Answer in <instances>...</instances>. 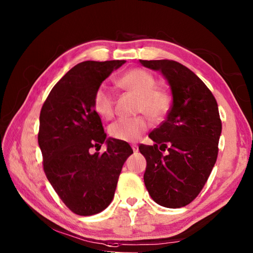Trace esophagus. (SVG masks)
Returning a JSON list of instances; mask_svg holds the SVG:
<instances>
[{
    "mask_svg": "<svg viewBox=\"0 0 253 253\" xmlns=\"http://www.w3.org/2000/svg\"><path fill=\"white\" fill-rule=\"evenodd\" d=\"M131 148H132V151H134V153L138 152V146H137V145H132Z\"/></svg>",
    "mask_w": 253,
    "mask_h": 253,
    "instance_id": "obj_1",
    "label": "esophagus"
}]
</instances>
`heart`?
Segmentation results:
<instances>
[{"instance_id": "obj_1", "label": "heart", "mask_w": 253, "mask_h": 253, "mask_svg": "<svg viewBox=\"0 0 253 253\" xmlns=\"http://www.w3.org/2000/svg\"><path fill=\"white\" fill-rule=\"evenodd\" d=\"M117 84L125 90L139 96L138 113L147 115L151 121L161 122L169 114L172 100L168 92L156 87V79L151 72L135 68L124 74ZM93 109L104 119L114 116L115 98L105 85H100L95 92ZM147 128V118L137 116L118 119L109 126L108 132L111 138L121 142H135Z\"/></svg>"}]
</instances>
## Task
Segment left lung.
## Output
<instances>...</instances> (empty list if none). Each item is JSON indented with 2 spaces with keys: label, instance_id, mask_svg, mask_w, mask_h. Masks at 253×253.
I'll list each match as a JSON object with an SVG mask.
<instances>
[{
  "label": "left lung",
  "instance_id": "1",
  "mask_svg": "<svg viewBox=\"0 0 253 253\" xmlns=\"http://www.w3.org/2000/svg\"><path fill=\"white\" fill-rule=\"evenodd\" d=\"M139 61L162 72L173 97L168 117L148 135L155 144L138 147L147 163L145 186L162 207H185L202 191L216 162L222 130L216 100L203 81L181 63Z\"/></svg>",
  "mask_w": 253,
  "mask_h": 253
}]
</instances>
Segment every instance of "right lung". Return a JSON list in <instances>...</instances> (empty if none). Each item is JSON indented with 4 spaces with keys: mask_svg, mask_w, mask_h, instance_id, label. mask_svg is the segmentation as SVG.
Returning a JSON list of instances; mask_svg holds the SVG:
<instances>
[{
    "mask_svg": "<svg viewBox=\"0 0 253 253\" xmlns=\"http://www.w3.org/2000/svg\"><path fill=\"white\" fill-rule=\"evenodd\" d=\"M125 60L78 63L55 84L40 113L38 142L51 185L72 212L93 215L114 199L129 144L108 138L93 109V96ZM106 142L102 154L90 153Z\"/></svg>",
    "mask_w": 253,
    "mask_h": 253,
    "instance_id": "obj_1",
    "label": "right lung"
}]
</instances>
